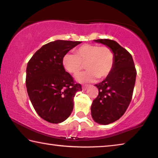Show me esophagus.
Instances as JSON below:
<instances>
[{
  "mask_svg": "<svg viewBox=\"0 0 158 158\" xmlns=\"http://www.w3.org/2000/svg\"><path fill=\"white\" fill-rule=\"evenodd\" d=\"M89 86V84H85V85H83V86H82V89H83V90H86L87 89V88H88V87Z\"/></svg>",
  "mask_w": 158,
  "mask_h": 158,
  "instance_id": "esophagus-1",
  "label": "esophagus"
}]
</instances>
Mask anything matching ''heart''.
I'll return each instance as SVG.
<instances>
[{
	"label": "heart",
	"instance_id": "obj_1",
	"mask_svg": "<svg viewBox=\"0 0 158 158\" xmlns=\"http://www.w3.org/2000/svg\"><path fill=\"white\" fill-rule=\"evenodd\" d=\"M115 57L111 48L96 44H84L76 50V55L67 53L62 59V66L70 74H77L86 64V72L77 76L79 82H91L104 79L111 73Z\"/></svg>",
	"mask_w": 158,
	"mask_h": 158
}]
</instances>
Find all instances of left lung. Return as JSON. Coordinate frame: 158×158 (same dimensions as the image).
<instances>
[{
	"label": "left lung",
	"instance_id": "obj_1",
	"mask_svg": "<svg viewBox=\"0 0 158 158\" xmlns=\"http://www.w3.org/2000/svg\"><path fill=\"white\" fill-rule=\"evenodd\" d=\"M94 41L111 48L115 57L111 73L101 83L95 84L99 92L91 107L94 121L106 125L118 120L128 108L136 82V69L131 55L114 40Z\"/></svg>",
	"mask_w": 158,
	"mask_h": 158
}]
</instances>
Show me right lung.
<instances>
[{
  "label": "right lung",
  "instance_id": "add662e5",
  "mask_svg": "<svg viewBox=\"0 0 158 158\" xmlns=\"http://www.w3.org/2000/svg\"><path fill=\"white\" fill-rule=\"evenodd\" d=\"M80 41H57L45 44L29 60L26 86L30 101L42 119L52 124L64 121L74 107V97L80 84L65 72L62 59Z\"/></svg>",
  "mask_w": 158,
  "mask_h": 158
}]
</instances>
